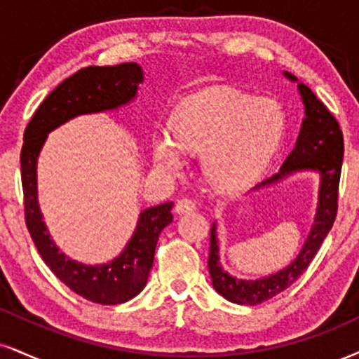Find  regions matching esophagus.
Returning <instances> with one entry per match:
<instances>
[{
	"label": "esophagus",
	"mask_w": 359,
	"mask_h": 359,
	"mask_svg": "<svg viewBox=\"0 0 359 359\" xmlns=\"http://www.w3.org/2000/svg\"><path fill=\"white\" fill-rule=\"evenodd\" d=\"M196 210V202L192 198H180L175 204V212L177 214H189Z\"/></svg>",
	"instance_id": "34e87169"
}]
</instances>
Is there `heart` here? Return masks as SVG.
Instances as JSON below:
<instances>
[{
	"mask_svg": "<svg viewBox=\"0 0 359 359\" xmlns=\"http://www.w3.org/2000/svg\"><path fill=\"white\" fill-rule=\"evenodd\" d=\"M284 125V111L273 98L210 86L180 102L172 132L154 133V161L162 170L179 172L185 152H202V170L210 182L243 187L274 157Z\"/></svg>",
	"mask_w": 359,
	"mask_h": 359,
	"instance_id": "heart-1",
	"label": "heart"
}]
</instances>
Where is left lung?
Listing matches in <instances>:
<instances>
[{
  "instance_id": "left-lung-1",
  "label": "left lung",
  "mask_w": 359,
  "mask_h": 359,
  "mask_svg": "<svg viewBox=\"0 0 359 359\" xmlns=\"http://www.w3.org/2000/svg\"><path fill=\"white\" fill-rule=\"evenodd\" d=\"M284 76L289 81L297 83V92L304 105V118L294 149L287 155L278 174L257 184L252 191L271 187L299 172H314L319 175L316 212L309 234L296 259H292L278 273L257 279H239L224 269L219 256L217 222L212 224L209 252L210 279L215 291L236 304L254 306L264 303L299 279V276L308 269L311 261L316 256L327 232L331 231L338 210V187L344 154L343 132L331 111L326 109L325 103L318 100L309 86H306L303 81H297L296 76L289 72H284Z\"/></svg>"
}]
</instances>
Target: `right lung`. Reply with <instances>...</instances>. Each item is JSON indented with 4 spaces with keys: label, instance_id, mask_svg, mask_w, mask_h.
I'll use <instances>...</instances> for the list:
<instances>
[{
    "label": "right lung",
    "instance_id": "add662e5",
    "mask_svg": "<svg viewBox=\"0 0 359 359\" xmlns=\"http://www.w3.org/2000/svg\"><path fill=\"white\" fill-rule=\"evenodd\" d=\"M144 83L138 63L81 68L62 81L34 111L25 130L21 149V184L25 219L34 245L45 264L73 292L98 304H120L145 287L154 264L155 245L163 227L172 222L174 202H165L138 214L135 231L118 256L103 264H83L60 250L43 221L38 204V157L48 133L80 115L118 110L137 98Z\"/></svg>",
    "mask_w": 359,
    "mask_h": 359
}]
</instances>
